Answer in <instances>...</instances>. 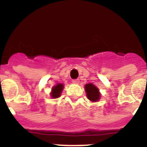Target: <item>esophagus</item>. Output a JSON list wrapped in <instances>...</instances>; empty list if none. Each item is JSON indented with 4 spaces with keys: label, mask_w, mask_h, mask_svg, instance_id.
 Here are the masks:
<instances>
[{
    "label": "esophagus",
    "mask_w": 147,
    "mask_h": 147,
    "mask_svg": "<svg viewBox=\"0 0 147 147\" xmlns=\"http://www.w3.org/2000/svg\"><path fill=\"white\" fill-rule=\"evenodd\" d=\"M72 82H73V83H74V84H78V83H79V79L73 80Z\"/></svg>",
    "instance_id": "esophagus-1"
}]
</instances>
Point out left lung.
Here are the masks:
<instances>
[{
    "instance_id": "1",
    "label": "left lung",
    "mask_w": 147,
    "mask_h": 147,
    "mask_svg": "<svg viewBox=\"0 0 147 147\" xmlns=\"http://www.w3.org/2000/svg\"><path fill=\"white\" fill-rule=\"evenodd\" d=\"M85 90L86 92V96L90 100L96 102L100 99V94L99 93V90L94 86V84H88L85 85Z\"/></svg>"
}]
</instances>
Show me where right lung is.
Wrapping results in <instances>:
<instances>
[{"label":"right lung","instance_id":"add662e5","mask_svg":"<svg viewBox=\"0 0 147 147\" xmlns=\"http://www.w3.org/2000/svg\"><path fill=\"white\" fill-rule=\"evenodd\" d=\"M63 85L61 84H59L57 85H56L55 86H53L52 89V92H51V97L53 98H57L61 96V94L62 90H63Z\"/></svg>","mask_w":147,"mask_h":147}]
</instances>
